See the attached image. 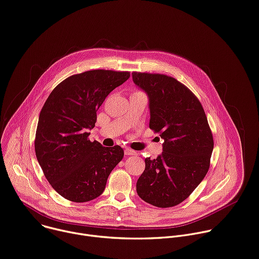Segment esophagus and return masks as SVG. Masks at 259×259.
I'll list each match as a JSON object with an SVG mask.
<instances>
[{"instance_id":"1","label":"esophagus","mask_w":259,"mask_h":259,"mask_svg":"<svg viewBox=\"0 0 259 259\" xmlns=\"http://www.w3.org/2000/svg\"><path fill=\"white\" fill-rule=\"evenodd\" d=\"M124 153H125V155H137V154H138L137 151L132 150V149H128V148H126V149L124 150Z\"/></svg>"}]
</instances>
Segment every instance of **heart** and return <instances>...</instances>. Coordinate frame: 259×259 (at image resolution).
Returning a JSON list of instances; mask_svg holds the SVG:
<instances>
[{"label":"heart","mask_w":259,"mask_h":259,"mask_svg":"<svg viewBox=\"0 0 259 259\" xmlns=\"http://www.w3.org/2000/svg\"><path fill=\"white\" fill-rule=\"evenodd\" d=\"M136 93H137V92H136Z\"/></svg>","instance_id":"1"}]
</instances>
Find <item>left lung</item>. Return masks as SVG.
I'll return each mask as SVG.
<instances>
[{"label": "left lung", "instance_id": "left-lung-1", "mask_svg": "<svg viewBox=\"0 0 259 259\" xmlns=\"http://www.w3.org/2000/svg\"><path fill=\"white\" fill-rule=\"evenodd\" d=\"M150 101L149 127L164 140L162 154L145 158L137 192L158 208L181 204L207 175L214 147L212 131L196 96L177 79L133 72Z\"/></svg>", "mask_w": 259, "mask_h": 259}]
</instances>
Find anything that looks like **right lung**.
<instances>
[{"label":"right lung","mask_w":259,"mask_h":259,"mask_svg":"<svg viewBox=\"0 0 259 259\" xmlns=\"http://www.w3.org/2000/svg\"><path fill=\"white\" fill-rule=\"evenodd\" d=\"M131 76L127 71L92 70L75 74L51 92L39 116L35 151L52 188L75 203L100 196L123 158V149L89 139L107 96Z\"/></svg>","instance_id":"right-lung-1"}]
</instances>
